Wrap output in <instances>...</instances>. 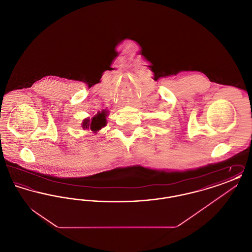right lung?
<instances>
[{
	"mask_svg": "<svg viewBox=\"0 0 252 252\" xmlns=\"http://www.w3.org/2000/svg\"><path fill=\"white\" fill-rule=\"evenodd\" d=\"M106 112L103 111V112H99L97 113L95 116L90 120V119H86L83 122V128H89L91 129L92 131H97L99 129H101L103 126H106Z\"/></svg>",
	"mask_w": 252,
	"mask_h": 252,
	"instance_id": "1",
	"label": "right lung"
}]
</instances>
